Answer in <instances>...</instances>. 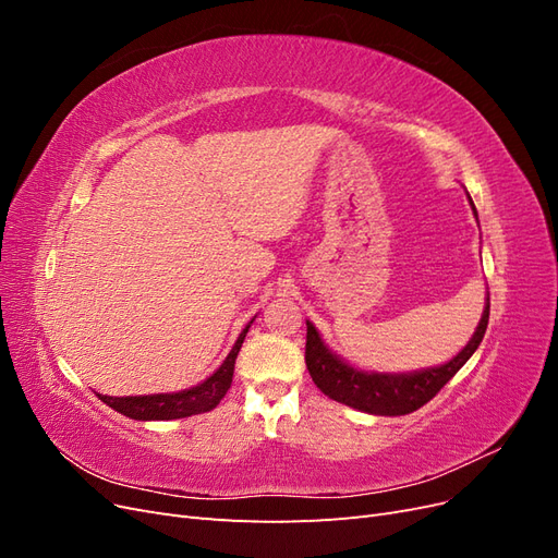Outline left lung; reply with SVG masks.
<instances>
[{
	"label": "left lung",
	"mask_w": 558,
	"mask_h": 558,
	"mask_svg": "<svg viewBox=\"0 0 558 558\" xmlns=\"http://www.w3.org/2000/svg\"><path fill=\"white\" fill-rule=\"evenodd\" d=\"M486 326H488V298H486V307L475 335L470 337V342L456 353L449 363L426 367V369H414V373L391 375V373H365V369H356L353 365H349L324 344L314 324L307 320L305 363L314 384L328 398L367 414L400 416V414L416 412L418 408H424L428 400H433L437 393H440V388L456 373H459L472 353L477 351L482 337L486 332Z\"/></svg>",
	"instance_id": "left-lung-1"
}]
</instances>
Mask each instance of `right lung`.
<instances>
[{
  "label": "right lung",
  "instance_id": "right-lung-1",
  "mask_svg": "<svg viewBox=\"0 0 558 558\" xmlns=\"http://www.w3.org/2000/svg\"><path fill=\"white\" fill-rule=\"evenodd\" d=\"M251 324H253V318L248 320V326L240 332L238 342H234L232 351L228 353V359L221 363V367H218L209 379H205L193 388H185V391H179V393L125 396V398L97 393V398L105 404H109L111 410L121 412L123 416L137 418V421H170V418H183V416H193V414H202V412H211L228 393V388L232 384V375H234V361H238V353L242 349V342H244Z\"/></svg>",
  "mask_w": 558,
  "mask_h": 558
}]
</instances>
